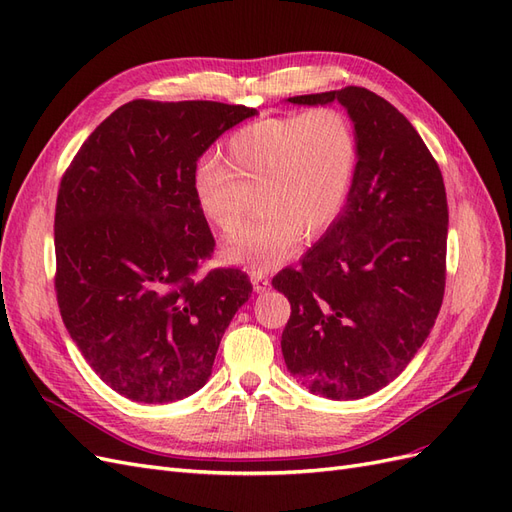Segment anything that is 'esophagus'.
<instances>
[{
	"label": "esophagus",
	"instance_id": "1",
	"mask_svg": "<svg viewBox=\"0 0 512 512\" xmlns=\"http://www.w3.org/2000/svg\"><path fill=\"white\" fill-rule=\"evenodd\" d=\"M250 280H252L254 292H265V290L271 286L269 277H267V275H262L260 271H252V273H250Z\"/></svg>",
	"mask_w": 512,
	"mask_h": 512
}]
</instances>
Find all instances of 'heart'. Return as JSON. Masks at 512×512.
Listing matches in <instances>:
<instances>
[{"label": "heart", "mask_w": 512, "mask_h": 512, "mask_svg": "<svg viewBox=\"0 0 512 512\" xmlns=\"http://www.w3.org/2000/svg\"><path fill=\"white\" fill-rule=\"evenodd\" d=\"M359 168V136L333 106L265 117L232 134L218 162L194 177V200L220 235L237 232L256 200L260 218L230 239L222 258L254 271L280 267L342 215Z\"/></svg>", "instance_id": "1"}]
</instances>
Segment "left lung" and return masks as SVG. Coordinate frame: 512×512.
<instances>
[{"mask_svg":"<svg viewBox=\"0 0 512 512\" xmlns=\"http://www.w3.org/2000/svg\"><path fill=\"white\" fill-rule=\"evenodd\" d=\"M342 104L359 136L352 194L299 269L273 277L290 301L282 354L314 395L361 399L414 359L438 318L446 280L442 173L397 108L365 87L294 96Z\"/></svg>","mask_w":512,"mask_h":512,"instance_id":"left-lung-1","label":"left lung"}]
</instances>
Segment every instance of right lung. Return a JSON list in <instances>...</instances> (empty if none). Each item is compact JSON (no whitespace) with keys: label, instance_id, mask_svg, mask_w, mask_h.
I'll use <instances>...</instances> for the list:
<instances>
[{"label":"right lung","instance_id":"1","mask_svg":"<svg viewBox=\"0 0 512 512\" xmlns=\"http://www.w3.org/2000/svg\"><path fill=\"white\" fill-rule=\"evenodd\" d=\"M258 111L207 100L119 106L89 134L59 185L55 290L89 367L138 404L207 384L252 284L239 269L194 277L213 235L196 209V162Z\"/></svg>","mask_w":512,"mask_h":512}]
</instances>
